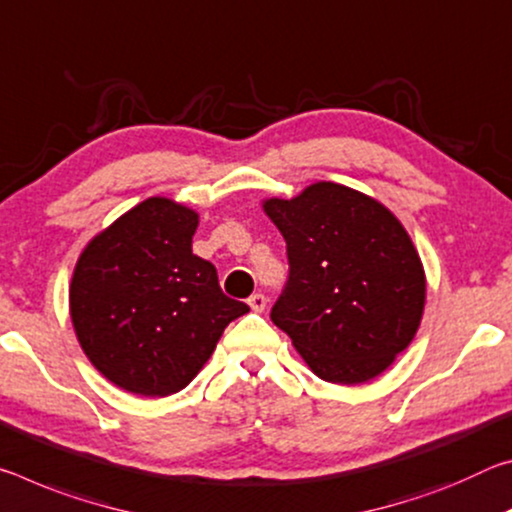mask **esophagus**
Masks as SVG:
<instances>
[{
  "instance_id": "esophagus-1",
  "label": "esophagus",
  "mask_w": 512,
  "mask_h": 512,
  "mask_svg": "<svg viewBox=\"0 0 512 512\" xmlns=\"http://www.w3.org/2000/svg\"><path fill=\"white\" fill-rule=\"evenodd\" d=\"M247 301H249L251 311H256V313H263L265 306H267V299H265V295H261V292H256V295H251Z\"/></svg>"
}]
</instances>
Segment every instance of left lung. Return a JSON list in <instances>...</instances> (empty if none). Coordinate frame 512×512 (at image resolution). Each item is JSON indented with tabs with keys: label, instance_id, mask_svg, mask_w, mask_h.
<instances>
[{
	"label": "left lung",
	"instance_id": "8db88e82",
	"mask_svg": "<svg viewBox=\"0 0 512 512\" xmlns=\"http://www.w3.org/2000/svg\"><path fill=\"white\" fill-rule=\"evenodd\" d=\"M265 213L288 251V281L272 322L329 383H365L420 329L426 279L404 226L379 201L331 181Z\"/></svg>",
	"mask_w": 512,
	"mask_h": 512
}]
</instances>
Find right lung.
<instances>
[{
  "instance_id": "1",
  "label": "right lung",
  "mask_w": 512,
  "mask_h": 512,
  "mask_svg": "<svg viewBox=\"0 0 512 512\" xmlns=\"http://www.w3.org/2000/svg\"><path fill=\"white\" fill-rule=\"evenodd\" d=\"M199 215L149 197L88 242L74 267L70 315L90 363L117 388L167 397L211 358L249 311L226 297L213 263L192 254Z\"/></svg>"
}]
</instances>
